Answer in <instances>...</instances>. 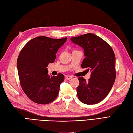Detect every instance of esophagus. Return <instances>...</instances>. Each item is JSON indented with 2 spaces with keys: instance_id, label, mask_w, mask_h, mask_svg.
<instances>
[{
  "instance_id": "esophagus-1",
  "label": "esophagus",
  "mask_w": 133,
  "mask_h": 133,
  "mask_svg": "<svg viewBox=\"0 0 133 133\" xmlns=\"http://www.w3.org/2000/svg\"><path fill=\"white\" fill-rule=\"evenodd\" d=\"M65 78L66 79V80H70L72 78L71 76H65Z\"/></svg>"
}]
</instances>
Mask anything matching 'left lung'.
<instances>
[{
	"label": "left lung",
	"instance_id": "1",
	"mask_svg": "<svg viewBox=\"0 0 133 133\" xmlns=\"http://www.w3.org/2000/svg\"><path fill=\"white\" fill-rule=\"evenodd\" d=\"M71 41L82 47L85 59L82 68L90 70L88 82L78 78L79 85L76 88L79 99L83 103L97 104L110 92L116 77L115 57L111 47L103 39L94 34L88 33L70 38Z\"/></svg>",
	"mask_w": 133,
	"mask_h": 133
}]
</instances>
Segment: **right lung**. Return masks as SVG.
Segmentation results:
<instances>
[{"mask_svg":"<svg viewBox=\"0 0 133 133\" xmlns=\"http://www.w3.org/2000/svg\"><path fill=\"white\" fill-rule=\"evenodd\" d=\"M66 40L41 36L31 39L20 52L17 64L20 84L33 102L47 104L57 98L64 76L49 75L47 66L54 62L56 53Z\"/></svg>","mask_w":133,"mask_h":133,"instance_id":"add662e5","label":"right lung"}]
</instances>
